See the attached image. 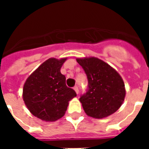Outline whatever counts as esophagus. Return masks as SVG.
<instances>
[{"label": "esophagus", "instance_id": "esophagus-1", "mask_svg": "<svg viewBox=\"0 0 149 149\" xmlns=\"http://www.w3.org/2000/svg\"><path fill=\"white\" fill-rule=\"evenodd\" d=\"M74 90L75 91V93H77V94H78L79 89H78V87H77V86H74Z\"/></svg>", "mask_w": 149, "mask_h": 149}]
</instances>
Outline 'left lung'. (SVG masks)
<instances>
[{
    "instance_id": "obj_1",
    "label": "left lung",
    "mask_w": 149,
    "mask_h": 149,
    "mask_svg": "<svg viewBox=\"0 0 149 149\" xmlns=\"http://www.w3.org/2000/svg\"><path fill=\"white\" fill-rule=\"evenodd\" d=\"M87 76L89 89L80 98L86 115L103 119L120 108L125 98L123 79L108 63L95 57L76 59Z\"/></svg>"
}]
</instances>
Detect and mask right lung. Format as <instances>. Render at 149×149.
Segmentation results:
<instances>
[{"instance_id":"obj_1","label":"right lung","mask_w":149,"mask_h":149,"mask_svg":"<svg viewBox=\"0 0 149 149\" xmlns=\"http://www.w3.org/2000/svg\"><path fill=\"white\" fill-rule=\"evenodd\" d=\"M67 57L49 58L27 78L22 97L29 111L45 122H55L65 115L68 102L77 96L65 85L60 68Z\"/></svg>"}]
</instances>
